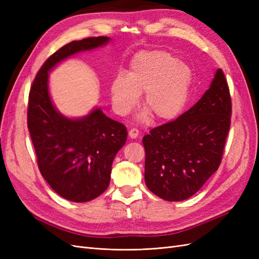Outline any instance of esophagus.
<instances>
[{"mask_svg":"<svg viewBox=\"0 0 259 259\" xmlns=\"http://www.w3.org/2000/svg\"><path fill=\"white\" fill-rule=\"evenodd\" d=\"M138 135H139V132H138L137 128H132V130H130L128 136H130L132 139H136V138L138 137Z\"/></svg>","mask_w":259,"mask_h":259,"instance_id":"esophagus-1","label":"esophagus"}]
</instances>
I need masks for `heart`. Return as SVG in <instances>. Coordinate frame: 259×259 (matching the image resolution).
Instances as JSON below:
<instances>
[{"instance_id":"heart-1","label":"heart","mask_w":259,"mask_h":259,"mask_svg":"<svg viewBox=\"0 0 259 259\" xmlns=\"http://www.w3.org/2000/svg\"><path fill=\"white\" fill-rule=\"evenodd\" d=\"M192 82L190 67L164 51L140 52L132 59L127 74L119 73L110 94L117 114H127L143 94V106L158 121H169L183 111ZM145 111L140 119L147 120Z\"/></svg>"}]
</instances>
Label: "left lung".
I'll return each instance as SVG.
<instances>
[{
	"mask_svg": "<svg viewBox=\"0 0 259 259\" xmlns=\"http://www.w3.org/2000/svg\"><path fill=\"white\" fill-rule=\"evenodd\" d=\"M231 99L222 69L189 110L143 138L148 189L166 201L198 192L218 169L230 128Z\"/></svg>",
	"mask_w": 259,
	"mask_h": 259,
	"instance_id": "8db88e82",
	"label": "left lung"
}]
</instances>
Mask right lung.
I'll return each instance as SVG.
<instances>
[{
  "instance_id": "obj_1",
  "label": "right lung",
  "mask_w": 259,
  "mask_h": 259,
  "mask_svg": "<svg viewBox=\"0 0 259 259\" xmlns=\"http://www.w3.org/2000/svg\"><path fill=\"white\" fill-rule=\"evenodd\" d=\"M110 40L88 37L62 46L44 62L29 94L28 128L38 168L55 192L72 202H89L105 192L127 131L99 107L80 117L59 112L51 97L49 74L66 59L103 48Z\"/></svg>"
}]
</instances>
